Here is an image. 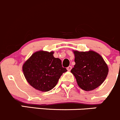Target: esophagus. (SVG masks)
I'll return each mask as SVG.
<instances>
[{
	"mask_svg": "<svg viewBox=\"0 0 120 120\" xmlns=\"http://www.w3.org/2000/svg\"><path fill=\"white\" fill-rule=\"evenodd\" d=\"M71 68H72V67H71V66H68V67L67 68V70L68 71H70V70H71Z\"/></svg>",
	"mask_w": 120,
	"mask_h": 120,
	"instance_id": "1",
	"label": "esophagus"
}]
</instances>
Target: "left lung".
<instances>
[{"instance_id":"left-lung-1","label":"left lung","mask_w":120,"mask_h":120,"mask_svg":"<svg viewBox=\"0 0 120 120\" xmlns=\"http://www.w3.org/2000/svg\"><path fill=\"white\" fill-rule=\"evenodd\" d=\"M72 52L75 64L71 72L79 88L85 91H90L101 85L109 72L108 66L101 56L93 50Z\"/></svg>"}]
</instances>
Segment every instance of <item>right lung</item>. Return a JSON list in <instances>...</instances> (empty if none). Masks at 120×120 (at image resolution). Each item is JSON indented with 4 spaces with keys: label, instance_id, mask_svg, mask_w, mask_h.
I'll list each match as a JSON object with an SVG mask.
<instances>
[{
    "label": "right lung",
    "instance_id": "right-lung-1",
    "mask_svg": "<svg viewBox=\"0 0 120 120\" xmlns=\"http://www.w3.org/2000/svg\"><path fill=\"white\" fill-rule=\"evenodd\" d=\"M54 52L39 50L34 53L22 65L26 81L37 90L48 92L57 83L59 78L67 71L59 58L53 56Z\"/></svg>",
    "mask_w": 120,
    "mask_h": 120
}]
</instances>
